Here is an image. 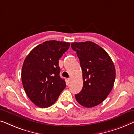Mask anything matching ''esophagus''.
<instances>
[{
    "mask_svg": "<svg viewBox=\"0 0 134 134\" xmlns=\"http://www.w3.org/2000/svg\"><path fill=\"white\" fill-rule=\"evenodd\" d=\"M71 78H68V82H69V83L71 82Z\"/></svg>",
    "mask_w": 134,
    "mask_h": 134,
    "instance_id": "esophagus-1",
    "label": "esophagus"
}]
</instances>
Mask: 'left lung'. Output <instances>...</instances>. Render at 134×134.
<instances>
[{"instance_id": "obj_1", "label": "left lung", "mask_w": 134, "mask_h": 134, "mask_svg": "<svg viewBox=\"0 0 134 134\" xmlns=\"http://www.w3.org/2000/svg\"><path fill=\"white\" fill-rule=\"evenodd\" d=\"M82 69L83 87L75 98L84 107L98 105L112 90L115 80V69L108 53L95 43L86 41L73 42Z\"/></svg>"}]
</instances>
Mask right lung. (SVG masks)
<instances>
[{"label":"right lung","mask_w":134,"mask_h":134,"mask_svg":"<svg viewBox=\"0 0 134 134\" xmlns=\"http://www.w3.org/2000/svg\"><path fill=\"white\" fill-rule=\"evenodd\" d=\"M69 42L47 41L32 50L22 65V82L30 100L41 108L53 104L66 87L59 76V60Z\"/></svg>","instance_id":"add662e5"}]
</instances>
